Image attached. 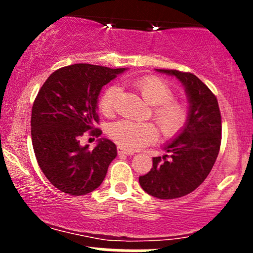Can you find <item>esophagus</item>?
I'll use <instances>...</instances> for the list:
<instances>
[{
    "mask_svg": "<svg viewBox=\"0 0 253 253\" xmlns=\"http://www.w3.org/2000/svg\"><path fill=\"white\" fill-rule=\"evenodd\" d=\"M117 153H119V155H133L134 154V152H131V150H126V149H124V148H119Z\"/></svg>",
    "mask_w": 253,
    "mask_h": 253,
    "instance_id": "obj_1",
    "label": "esophagus"
}]
</instances>
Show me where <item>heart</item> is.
<instances>
[{
    "mask_svg": "<svg viewBox=\"0 0 253 253\" xmlns=\"http://www.w3.org/2000/svg\"><path fill=\"white\" fill-rule=\"evenodd\" d=\"M133 85L142 98L154 106L153 116L164 136L174 137L182 131L188 119L187 108L180 101L171 100L174 93L167 82L154 76H145L134 81ZM119 94L120 88L117 85L109 86L104 91L99 101V109L104 115L114 112ZM110 136L122 148L134 150L157 141L159 131L152 122L121 120L110 127Z\"/></svg>",
    "mask_w": 253,
    "mask_h": 253,
    "instance_id": "1",
    "label": "heart"
}]
</instances>
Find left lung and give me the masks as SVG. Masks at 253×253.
<instances>
[{"mask_svg": "<svg viewBox=\"0 0 253 253\" xmlns=\"http://www.w3.org/2000/svg\"><path fill=\"white\" fill-rule=\"evenodd\" d=\"M175 77L185 88L188 119L178 134L163 145L165 154L153 158V168L139 176L148 195L160 200L182 197L195 191L211 172L221 141V117L215 95L192 73L157 70Z\"/></svg>", "mask_w": 253, "mask_h": 253, "instance_id": "left-lung-1", "label": "left lung"}]
</instances>
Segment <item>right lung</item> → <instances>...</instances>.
Returning a JSON list of instances; mask_svg holds the SVG:
<instances>
[{"label": "right lung", "instance_id": "add662e5", "mask_svg": "<svg viewBox=\"0 0 253 253\" xmlns=\"http://www.w3.org/2000/svg\"><path fill=\"white\" fill-rule=\"evenodd\" d=\"M127 68L77 63L55 71L38 93L32 110V142L40 169L62 192L83 196L101 185L116 158L115 143L99 138L93 150L79 137L98 124L99 95ZM91 133L100 136V129Z\"/></svg>", "mask_w": 253, "mask_h": 253}]
</instances>
